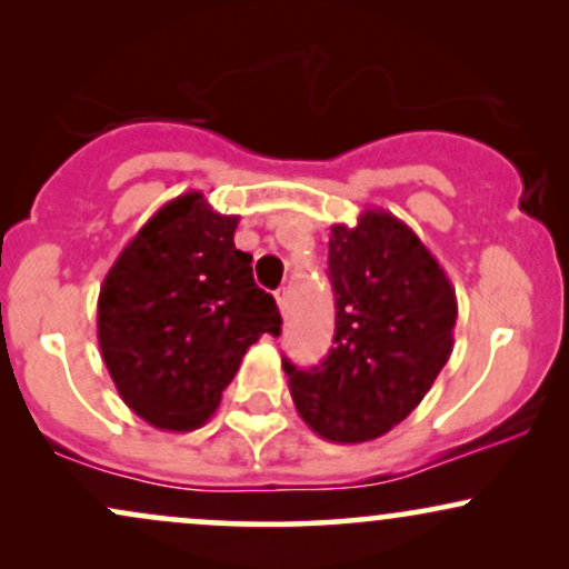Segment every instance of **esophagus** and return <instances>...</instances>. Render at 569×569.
Returning a JSON list of instances; mask_svg holds the SVG:
<instances>
[{
    "label": "esophagus",
    "instance_id": "1",
    "mask_svg": "<svg viewBox=\"0 0 569 569\" xmlns=\"http://www.w3.org/2000/svg\"><path fill=\"white\" fill-rule=\"evenodd\" d=\"M276 305H278L280 312H286V307H289V299H286V289L276 291Z\"/></svg>",
    "mask_w": 569,
    "mask_h": 569
}]
</instances>
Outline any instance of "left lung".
<instances>
[{"mask_svg":"<svg viewBox=\"0 0 569 569\" xmlns=\"http://www.w3.org/2000/svg\"><path fill=\"white\" fill-rule=\"evenodd\" d=\"M328 278L333 347L320 366L283 360V371L315 435L368 442L410 416L448 362L456 289L421 238L385 209H366L355 228L333 224Z\"/></svg>","mask_w":569,"mask_h":569,"instance_id":"1","label":"left lung"}]
</instances>
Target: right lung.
Wrapping results in <instances>:
<instances>
[{
  "instance_id": "obj_1",
  "label": "right lung",
  "mask_w": 569,
  "mask_h": 569,
  "mask_svg": "<svg viewBox=\"0 0 569 569\" xmlns=\"http://www.w3.org/2000/svg\"><path fill=\"white\" fill-rule=\"evenodd\" d=\"M236 228V214L190 190L142 224L102 280V360L121 400L150 427L207 423L246 350L280 333L276 299L254 283Z\"/></svg>"
}]
</instances>
